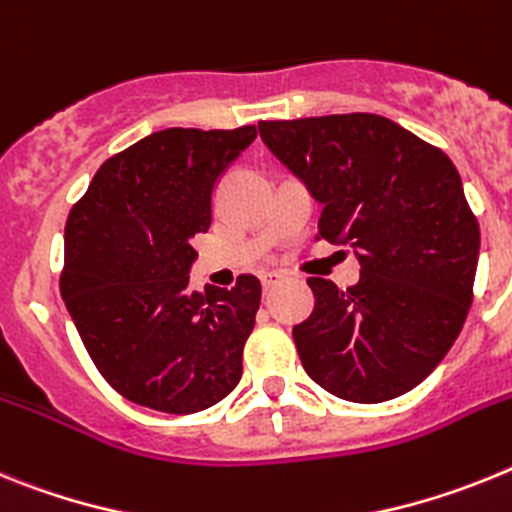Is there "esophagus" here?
Instances as JSON below:
<instances>
[{"label":"esophagus","instance_id":"esophagus-1","mask_svg":"<svg viewBox=\"0 0 512 512\" xmlns=\"http://www.w3.org/2000/svg\"><path fill=\"white\" fill-rule=\"evenodd\" d=\"M281 281H283L281 273H265L262 275V288H265V291H270V288L278 286Z\"/></svg>","mask_w":512,"mask_h":512}]
</instances>
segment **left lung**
I'll list each match as a JSON object with an SVG mask.
<instances>
[{
    "label": "left lung",
    "instance_id": "8db88e82",
    "mask_svg": "<svg viewBox=\"0 0 512 512\" xmlns=\"http://www.w3.org/2000/svg\"><path fill=\"white\" fill-rule=\"evenodd\" d=\"M275 157L322 203L319 239L350 244L361 281L309 278L314 311L293 327L322 389L376 404L415 389L459 337L479 224L451 159L384 115L260 121Z\"/></svg>",
    "mask_w": 512,
    "mask_h": 512
}]
</instances>
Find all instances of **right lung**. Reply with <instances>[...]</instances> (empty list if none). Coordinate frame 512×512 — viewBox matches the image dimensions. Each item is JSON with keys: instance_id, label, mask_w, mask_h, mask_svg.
I'll return each mask as SVG.
<instances>
[{"instance_id": "right-lung-1", "label": "right lung", "mask_w": 512, "mask_h": 512, "mask_svg": "<svg viewBox=\"0 0 512 512\" xmlns=\"http://www.w3.org/2000/svg\"><path fill=\"white\" fill-rule=\"evenodd\" d=\"M234 131L164 128L110 157L69 211L61 296L92 363L121 397L190 415L242 379L262 286L190 291L193 237L211 226L221 172L255 141Z\"/></svg>"}]
</instances>
